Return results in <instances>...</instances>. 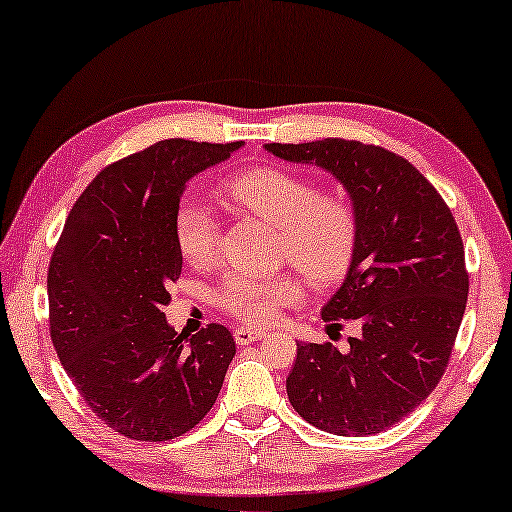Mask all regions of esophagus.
Wrapping results in <instances>:
<instances>
[{
    "instance_id": "34e87169",
    "label": "esophagus",
    "mask_w": 512,
    "mask_h": 512,
    "mask_svg": "<svg viewBox=\"0 0 512 512\" xmlns=\"http://www.w3.org/2000/svg\"><path fill=\"white\" fill-rule=\"evenodd\" d=\"M233 335H236L238 345H249V342L265 338V331L254 329V326H238L236 333H233Z\"/></svg>"
}]
</instances>
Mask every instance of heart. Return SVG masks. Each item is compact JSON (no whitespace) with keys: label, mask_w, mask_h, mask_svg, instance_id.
<instances>
[{"label":"heart","mask_w":512,"mask_h":512,"mask_svg":"<svg viewBox=\"0 0 512 512\" xmlns=\"http://www.w3.org/2000/svg\"><path fill=\"white\" fill-rule=\"evenodd\" d=\"M229 195L247 213L279 229V258L308 279L326 283L345 270L356 242V217L342 197L317 192L311 181L283 167H256L229 183ZM174 242L183 261L206 267L220 251V222L204 201L183 197L174 211ZM304 297L295 274H224L215 301L249 324L272 322L283 306Z\"/></svg>","instance_id":"obj_1"}]
</instances>
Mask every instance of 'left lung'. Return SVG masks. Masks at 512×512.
Masks as SVG:
<instances>
[{
  "mask_svg": "<svg viewBox=\"0 0 512 512\" xmlns=\"http://www.w3.org/2000/svg\"><path fill=\"white\" fill-rule=\"evenodd\" d=\"M265 149L331 172L354 204L356 242L322 320L358 326L345 349L297 342L286 379L292 408L333 435L390 429L440 383L463 322L469 276L445 199L406 158L358 140Z\"/></svg>",
  "mask_w": 512,
  "mask_h": 512,
  "instance_id": "1",
  "label": "left lung"
}]
</instances>
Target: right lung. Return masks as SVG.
I'll use <instances>...</instances> for the list:
<instances>
[{"mask_svg": "<svg viewBox=\"0 0 512 512\" xmlns=\"http://www.w3.org/2000/svg\"><path fill=\"white\" fill-rule=\"evenodd\" d=\"M240 147L170 138L104 167L56 242L47 272L54 349L92 413L124 438L163 442L195 429L236 356L226 326L188 338L163 306L183 265L172 222L186 183Z\"/></svg>", "mask_w": 512, "mask_h": 512, "instance_id": "1", "label": "right lung"}]
</instances>
